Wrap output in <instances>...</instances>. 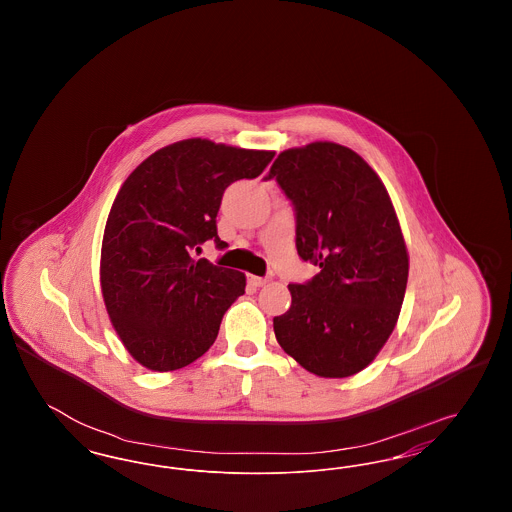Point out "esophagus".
<instances>
[{"mask_svg": "<svg viewBox=\"0 0 512 512\" xmlns=\"http://www.w3.org/2000/svg\"><path fill=\"white\" fill-rule=\"evenodd\" d=\"M247 282H249V286H253V288H263V286L267 284L268 278L267 276H265V278H263V276H249Z\"/></svg>", "mask_w": 512, "mask_h": 512, "instance_id": "1", "label": "esophagus"}]
</instances>
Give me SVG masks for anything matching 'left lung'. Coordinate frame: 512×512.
I'll return each mask as SVG.
<instances>
[{"label": "left lung", "instance_id": "1", "mask_svg": "<svg viewBox=\"0 0 512 512\" xmlns=\"http://www.w3.org/2000/svg\"><path fill=\"white\" fill-rule=\"evenodd\" d=\"M267 178L293 203L299 257L320 267L288 286L276 340L320 378L353 376L390 338L407 290L409 253L388 190L361 155L334 142L282 151Z\"/></svg>", "mask_w": 512, "mask_h": 512}]
</instances>
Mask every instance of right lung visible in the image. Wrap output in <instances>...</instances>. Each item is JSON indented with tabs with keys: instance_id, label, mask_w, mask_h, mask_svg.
<instances>
[{
	"instance_id": "right-lung-1",
	"label": "right lung",
	"mask_w": 512,
	"mask_h": 512,
	"mask_svg": "<svg viewBox=\"0 0 512 512\" xmlns=\"http://www.w3.org/2000/svg\"><path fill=\"white\" fill-rule=\"evenodd\" d=\"M274 151L190 138L161 147L124 180L103 232L99 280L105 309L126 351L149 370L199 359L228 307L245 293V274L194 259L215 240L224 190L257 178Z\"/></svg>"
}]
</instances>
